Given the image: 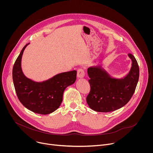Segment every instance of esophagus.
Segmentation results:
<instances>
[{"mask_svg":"<svg viewBox=\"0 0 153 153\" xmlns=\"http://www.w3.org/2000/svg\"><path fill=\"white\" fill-rule=\"evenodd\" d=\"M77 77L78 78H83L84 76H85V72H84V70L83 69H79L77 71Z\"/></svg>","mask_w":153,"mask_h":153,"instance_id":"obj_1","label":"esophagus"}]
</instances>
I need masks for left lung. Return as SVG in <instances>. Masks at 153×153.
Segmentation results:
<instances>
[{"instance_id": "8db88e82", "label": "left lung", "mask_w": 153, "mask_h": 153, "mask_svg": "<svg viewBox=\"0 0 153 153\" xmlns=\"http://www.w3.org/2000/svg\"><path fill=\"white\" fill-rule=\"evenodd\" d=\"M128 56L131 60V67L122 78L112 77L102 65L88 68L91 90L86 102L91 110L102 113L114 111L132 97L139 80V68L134 56L131 54Z\"/></svg>"}]
</instances>
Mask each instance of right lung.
Returning <instances> with one entry per match:
<instances>
[{
	"label": "right lung",
	"instance_id": "obj_1",
	"mask_svg": "<svg viewBox=\"0 0 153 153\" xmlns=\"http://www.w3.org/2000/svg\"><path fill=\"white\" fill-rule=\"evenodd\" d=\"M27 44L22 50L13 68V80L20 102L28 110L37 114L52 113L60 106L65 90L74 83L76 70L57 74L42 82L27 77L21 67L22 57Z\"/></svg>",
	"mask_w": 153,
	"mask_h": 153
}]
</instances>
